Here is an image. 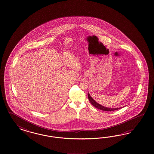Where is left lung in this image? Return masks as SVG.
I'll return each instance as SVG.
<instances>
[{
    "instance_id": "1",
    "label": "left lung",
    "mask_w": 154,
    "mask_h": 154,
    "mask_svg": "<svg viewBox=\"0 0 154 154\" xmlns=\"http://www.w3.org/2000/svg\"><path fill=\"white\" fill-rule=\"evenodd\" d=\"M88 98H89V101L91 103V104L94 106L95 107L99 109L100 110H102L103 111H115V110H117V109H120L121 108H108L106 107H104L102 105H100V104H99L94 99H93L92 97L90 96V94L88 93Z\"/></svg>"
}]
</instances>
